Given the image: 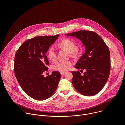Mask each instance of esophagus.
<instances>
[{
  "label": "esophagus",
  "instance_id": "obj_1",
  "mask_svg": "<svg viewBox=\"0 0 125 125\" xmlns=\"http://www.w3.org/2000/svg\"><path fill=\"white\" fill-rule=\"evenodd\" d=\"M60 73H61V75L62 76H63L64 74H66V73H65V72H61Z\"/></svg>",
  "mask_w": 125,
  "mask_h": 125
}]
</instances>
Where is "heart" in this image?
<instances>
[{
    "instance_id": "heart-1",
    "label": "heart",
    "mask_w": 125,
    "mask_h": 125,
    "mask_svg": "<svg viewBox=\"0 0 125 125\" xmlns=\"http://www.w3.org/2000/svg\"><path fill=\"white\" fill-rule=\"evenodd\" d=\"M57 45L59 48L66 49L70 52L71 56L76 55L78 53V49L76 47V43L71 39H63L60 41ZM47 54L49 59L51 61H54L56 60V52L54 46H51L48 49ZM72 65V63L71 61H60L53 65L52 66V69L55 71L64 72L68 71L71 68Z\"/></svg>"
}]
</instances>
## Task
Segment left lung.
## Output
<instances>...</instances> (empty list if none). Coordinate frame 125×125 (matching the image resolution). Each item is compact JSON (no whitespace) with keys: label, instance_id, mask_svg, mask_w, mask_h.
I'll list each match as a JSON object with an SVG mask.
<instances>
[{"label":"left lung","instance_id":"8db88e82","mask_svg":"<svg viewBox=\"0 0 125 125\" xmlns=\"http://www.w3.org/2000/svg\"><path fill=\"white\" fill-rule=\"evenodd\" d=\"M80 39L85 47V52L75 68L85 69L82 76L79 71L74 72L72 83L81 94L91 96L98 93L107 81L110 72V54L108 47L96 32L79 31L66 34Z\"/></svg>","mask_w":125,"mask_h":125}]
</instances>
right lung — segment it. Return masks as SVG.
Listing matches in <instances>:
<instances>
[{"mask_svg":"<svg viewBox=\"0 0 125 125\" xmlns=\"http://www.w3.org/2000/svg\"><path fill=\"white\" fill-rule=\"evenodd\" d=\"M59 34L36 37L29 39L17 50L14 60V73L23 91L31 98L44 100L54 93L61 74L53 71L44 77L48 60L45 53Z\"/></svg>","mask_w":125,"mask_h":125,"instance_id":"add662e5","label":"right lung"}]
</instances>
